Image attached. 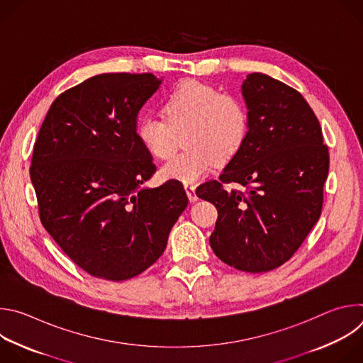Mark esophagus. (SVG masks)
I'll use <instances>...</instances> for the list:
<instances>
[{
  "mask_svg": "<svg viewBox=\"0 0 363 363\" xmlns=\"http://www.w3.org/2000/svg\"><path fill=\"white\" fill-rule=\"evenodd\" d=\"M185 191H186V195H188V198H189L191 202H195V201L198 199V196H196V194H195V185H192V184H185Z\"/></svg>",
  "mask_w": 363,
  "mask_h": 363,
  "instance_id": "obj_1",
  "label": "esophagus"
}]
</instances>
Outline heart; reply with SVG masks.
Listing matches in <instances>:
<instances>
[{
  "mask_svg": "<svg viewBox=\"0 0 363 363\" xmlns=\"http://www.w3.org/2000/svg\"><path fill=\"white\" fill-rule=\"evenodd\" d=\"M162 112L164 116L142 115L136 122V138L153 158L167 160L177 149L178 133L185 130L186 147L161 168L165 179L198 181L217 164L231 162L250 133L244 103L198 80L178 84L167 96Z\"/></svg>",
  "mask_w": 363,
  "mask_h": 363,
  "instance_id": "obj_1",
  "label": "heart"
}]
</instances>
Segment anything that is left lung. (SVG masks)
<instances>
[{
    "instance_id": "1",
    "label": "left lung",
    "mask_w": 363,
    "mask_h": 363,
    "mask_svg": "<svg viewBox=\"0 0 363 363\" xmlns=\"http://www.w3.org/2000/svg\"><path fill=\"white\" fill-rule=\"evenodd\" d=\"M250 133L218 179L196 188L216 205V255L248 273L270 272L293 257L318 223L329 149L320 123L293 87L263 73L242 83ZM238 183L242 190L226 185Z\"/></svg>"
}]
</instances>
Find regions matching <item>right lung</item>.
Returning <instances> with one entry per match:
<instances>
[{"instance_id": "obj_1", "label": "right lung", "mask_w": 363, "mask_h": 363, "mask_svg": "<svg viewBox=\"0 0 363 363\" xmlns=\"http://www.w3.org/2000/svg\"><path fill=\"white\" fill-rule=\"evenodd\" d=\"M160 84L150 73L93 76L51 103L34 143L41 224L97 279L122 281L150 267L188 205L178 179L140 188L157 167L136 138V116Z\"/></svg>"}]
</instances>
